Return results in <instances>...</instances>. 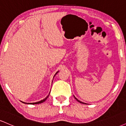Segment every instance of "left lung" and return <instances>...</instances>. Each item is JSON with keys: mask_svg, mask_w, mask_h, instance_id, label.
Listing matches in <instances>:
<instances>
[{"mask_svg": "<svg viewBox=\"0 0 126 126\" xmlns=\"http://www.w3.org/2000/svg\"><path fill=\"white\" fill-rule=\"evenodd\" d=\"M74 97H75V99H76V101H78V102H80V103H82V104H86V103H84V102H81V101H79V100H78V99H77V98H76V97H75V96H74Z\"/></svg>", "mask_w": 126, "mask_h": 126, "instance_id": "8db88e82", "label": "left lung"}]
</instances>
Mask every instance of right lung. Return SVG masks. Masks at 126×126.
<instances>
[{"mask_svg": "<svg viewBox=\"0 0 126 126\" xmlns=\"http://www.w3.org/2000/svg\"><path fill=\"white\" fill-rule=\"evenodd\" d=\"M58 72H59V71H58V72H57V73H56V74H55V75H56V74H57V73H58ZM55 75H54V76H55ZM50 93H49V94H48V95H47V96H46V98H44V99H42V100H41V101H38V102H32V103H27V102H22V101H21V102H22V103H25V104H41V103H43V102H44V101H46V99H47V98H48V97L49 95H50Z\"/></svg>", "mask_w": 126, "mask_h": 126, "instance_id": "right-lung-1", "label": "right lung"}]
</instances>
